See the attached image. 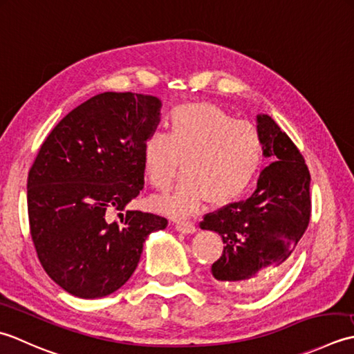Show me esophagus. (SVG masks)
I'll return each mask as SVG.
<instances>
[{
    "mask_svg": "<svg viewBox=\"0 0 354 354\" xmlns=\"http://www.w3.org/2000/svg\"><path fill=\"white\" fill-rule=\"evenodd\" d=\"M176 229L182 234H194L196 232V225H194L192 221L180 220V221H176Z\"/></svg>",
    "mask_w": 354,
    "mask_h": 354,
    "instance_id": "obj_1",
    "label": "esophagus"
}]
</instances>
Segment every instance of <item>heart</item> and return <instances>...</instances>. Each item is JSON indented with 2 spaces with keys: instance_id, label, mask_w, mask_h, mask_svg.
Here are the masks:
<instances>
[{
  "instance_id": "b5f03b06",
  "label": "heart",
  "mask_w": 354,
  "mask_h": 354,
  "mask_svg": "<svg viewBox=\"0 0 354 354\" xmlns=\"http://www.w3.org/2000/svg\"><path fill=\"white\" fill-rule=\"evenodd\" d=\"M168 134L149 133L142 145V165L149 185L167 194L178 176L185 180L157 207L172 215L196 212L201 201L225 205L248 189L263 163V137L255 125L235 120L211 104L176 106L167 119Z\"/></svg>"
}]
</instances>
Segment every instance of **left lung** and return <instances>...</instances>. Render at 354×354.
I'll use <instances>...</instances> for the list:
<instances>
[{"instance_id": "8db88e82", "label": "left lung", "mask_w": 354, "mask_h": 354, "mask_svg": "<svg viewBox=\"0 0 354 354\" xmlns=\"http://www.w3.org/2000/svg\"><path fill=\"white\" fill-rule=\"evenodd\" d=\"M258 131L272 163L263 169L257 191L200 221L225 244L212 264L214 278L241 293L259 290L290 261L312 214L310 172L301 151L268 114L258 116Z\"/></svg>"}]
</instances>
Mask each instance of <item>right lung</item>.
Listing matches in <instances>:
<instances>
[{
    "mask_svg": "<svg viewBox=\"0 0 354 354\" xmlns=\"http://www.w3.org/2000/svg\"><path fill=\"white\" fill-rule=\"evenodd\" d=\"M156 96L106 91L57 124L27 178L36 255L47 275L77 298H102L133 275L147 236L168 226L157 214L124 211L143 187L142 145L154 131Z\"/></svg>",
    "mask_w": 354,
    "mask_h": 354,
    "instance_id": "right-lung-1",
    "label": "right lung"
}]
</instances>
